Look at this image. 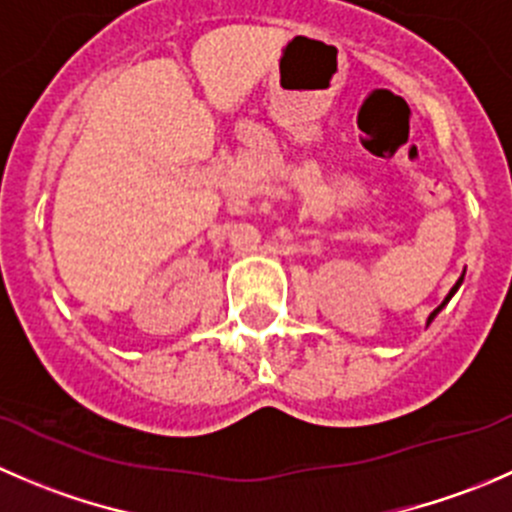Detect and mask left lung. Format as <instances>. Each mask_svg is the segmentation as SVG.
<instances>
[{"instance_id":"left-lung-1","label":"left lung","mask_w":512,"mask_h":512,"mask_svg":"<svg viewBox=\"0 0 512 512\" xmlns=\"http://www.w3.org/2000/svg\"><path fill=\"white\" fill-rule=\"evenodd\" d=\"M463 275H466V272H463ZM461 282H463V277H461V280H458V282H456V285H453V289H451V292H448V297H446V299H443V304H441V307H436V309H433V312H431V317H428V324H431V319H433V317H436V314H438V312H441V309H443V307H446V302H448V299H451V297H453V294H456V289H458V287H461Z\"/></svg>"}]
</instances>
